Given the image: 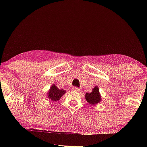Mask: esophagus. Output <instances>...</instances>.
Masks as SVG:
<instances>
[{
	"label": "esophagus",
	"mask_w": 147,
	"mask_h": 147,
	"mask_svg": "<svg viewBox=\"0 0 147 147\" xmlns=\"http://www.w3.org/2000/svg\"><path fill=\"white\" fill-rule=\"evenodd\" d=\"M73 90L74 91H76V92H79L80 91V89L78 88H77V87H73Z\"/></svg>",
	"instance_id": "obj_1"
}]
</instances>
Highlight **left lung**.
Listing matches in <instances>:
<instances>
[{"label": "left lung", "mask_w": 147, "mask_h": 147, "mask_svg": "<svg viewBox=\"0 0 147 147\" xmlns=\"http://www.w3.org/2000/svg\"><path fill=\"white\" fill-rule=\"evenodd\" d=\"M85 98L86 101L91 105H95V104L100 103L102 98L98 86H95L93 88L90 93H86Z\"/></svg>", "instance_id": "left-lung-1"}]
</instances>
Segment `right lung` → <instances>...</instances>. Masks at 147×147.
Wrapping results in <instances>:
<instances>
[{
  "instance_id": "obj_1",
  "label": "right lung",
  "mask_w": 147,
  "mask_h": 147,
  "mask_svg": "<svg viewBox=\"0 0 147 147\" xmlns=\"http://www.w3.org/2000/svg\"><path fill=\"white\" fill-rule=\"evenodd\" d=\"M66 93L64 89H59L55 84H53L47 94V97L53 102L59 100L63 94Z\"/></svg>"
}]
</instances>
